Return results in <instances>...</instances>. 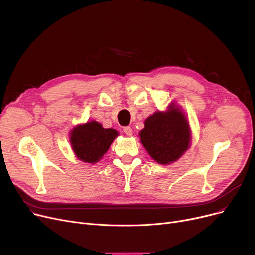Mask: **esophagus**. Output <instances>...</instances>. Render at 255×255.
<instances>
[{
    "label": "esophagus",
    "mask_w": 255,
    "mask_h": 255,
    "mask_svg": "<svg viewBox=\"0 0 255 255\" xmlns=\"http://www.w3.org/2000/svg\"><path fill=\"white\" fill-rule=\"evenodd\" d=\"M124 132L127 134V136H131L132 129L130 127H126V128H124Z\"/></svg>",
    "instance_id": "34e87169"
}]
</instances>
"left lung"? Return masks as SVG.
Instances as JSON below:
<instances>
[{
	"label": "left lung",
	"mask_w": 255,
	"mask_h": 255,
	"mask_svg": "<svg viewBox=\"0 0 255 255\" xmlns=\"http://www.w3.org/2000/svg\"><path fill=\"white\" fill-rule=\"evenodd\" d=\"M140 138L149 155L158 163L168 164L187 150L190 131L183 113L173 106L167 112L158 111L149 116Z\"/></svg>",
	"instance_id": "obj_1"
}]
</instances>
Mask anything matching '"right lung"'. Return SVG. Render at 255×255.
<instances>
[{"label":"right lung","mask_w":255,"mask_h":255,"mask_svg":"<svg viewBox=\"0 0 255 255\" xmlns=\"http://www.w3.org/2000/svg\"><path fill=\"white\" fill-rule=\"evenodd\" d=\"M118 136L112 128H104L97 122H88L75 128L71 132V144L76 156L85 162L95 163L107 152Z\"/></svg>","instance_id":"add662e5"}]
</instances>
